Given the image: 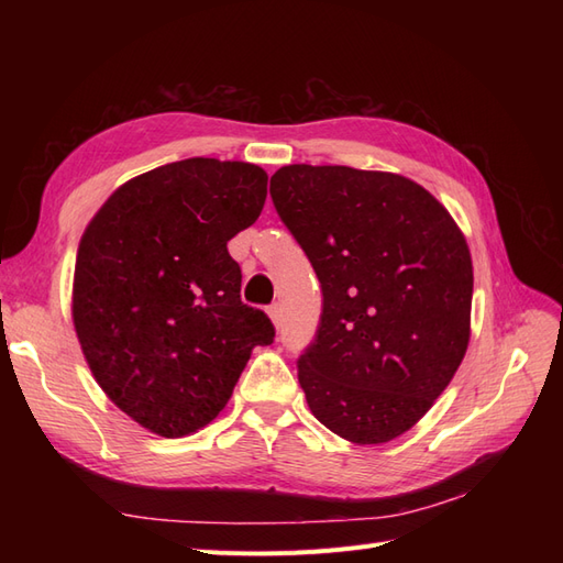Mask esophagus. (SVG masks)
Instances as JSON below:
<instances>
[{
    "label": "esophagus",
    "instance_id": "1",
    "mask_svg": "<svg viewBox=\"0 0 563 563\" xmlns=\"http://www.w3.org/2000/svg\"><path fill=\"white\" fill-rule=\"evenodd\" d=\"M267 314H269L272 323H275V327H279V323H282V305L279 302H272L269 308H267Z\"/></svg>",
    "mask_w": 563,
    "mask_h": 563
}]
</instances>
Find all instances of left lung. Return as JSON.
I'll use <instances>...</instances> for the list:
<instances>
[{"label": "left lung", "instance_id": "8db88e82", "mask_svg": "<svg viewBox=\"0 0 563 563\" xmlns=\"http://www.w3.org/2000/svg\"><path fill=\"white\" fill-rule=\"evenodd\" d=\"M269 195L321 284L319 329L298 360L310 411L352 444H385L430 411L467 352L465 236L397 174L291 164Z\"/></svg>", "mask_w": 563, "mask_h": 563}]
</instances>
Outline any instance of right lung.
<instances>
[{"label":"right lung","instance_id":"obj_1","mask_svg":"<svg viewBox=\"0 0 563 563\" xmlns=\"http://www.w3.org/2000/svg\"><path fill=\"white\" fill-rule=\"evenodd\" d=\"M265 197L261 166L192 157L131 178L84 230L75 331L96 383L145 430H201L251 350L275 340L269 317L242 302V269L228 253Z\"/></svg>","mask_w":563,"mask_h":563}]
</instances>
